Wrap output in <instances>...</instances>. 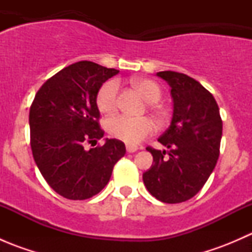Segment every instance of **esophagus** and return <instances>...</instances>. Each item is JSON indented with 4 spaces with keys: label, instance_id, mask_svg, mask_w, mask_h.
<instances>
[{
    "label": "esophagus",
    "instance_id": "obj_1",
    "mask_svg": "<svg viewBox=\"0 0 252 252\" xmlns=\"http://www.w3.org/2000/svg\"><path fill=\"white\" fill-rule=\"evenodd\" d=\"M138 150V146L135 145H126V152L131 154V152H135Z\"/></svg>",
    "mask_w": 252,
    "mask_h": 252
}]
</instances>
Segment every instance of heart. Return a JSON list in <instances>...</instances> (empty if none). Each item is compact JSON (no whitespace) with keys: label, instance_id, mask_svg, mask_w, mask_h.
<instances>
[{"label":"heart","instance_id":"obj_1","mask_svg":"<svg viewBox=\"0 0 252 252\" xmlns=\"http://www.w3.org/2000/svg\"><path fill=\"white\" fill-rule=\"evenodd\" d=\"M136 90L155 108L154 103L161 100L162 91L158 84L150 79H136L133 81ZM119 83L117 79L106 81L96 95V105L102 113H112L118 107ZM106 129L113 138L129 145H135L155 130V124L147 117H130L117 114L106 121Z\"/></svg>","mask_w":252,"mask_h":252}]
</instances>
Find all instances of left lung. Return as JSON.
<instances>
[{
  "label": "left lung",
  "instance_id": "obj_1",
  "mask_svg": "<svg viewBox=\"0 0 252 252\" xmlns=\"http://www.w3.org/2000/svg\"><path fill=\"white\" fill-rule=\"evenodd\" d=\"M171 86L173 117L158 141L169 151L147 146L154 162L142 174L152 196L166 204L194 197L217 163L222 139V118L208 90L187 74L172 70L157 73Z\"/></svg>",
  "mask_w": 252,
  "mask_h": 252
}]
</instances>
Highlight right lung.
<instances>
[{
  "label": "right lung",
  "instance_id": "right-lung-1",
  "mask_svg": "<svg viewBox=\"0 0 252 252\" xmlns=\"http://www.w3.org/2000/svg\"><path fill=\"white\" fill-rule=\"evenodd\" d=\"M119 70L80 61L47 79L30 106V146L47 184L69 200L90 199L110 182L113 167L126 155V145L106 139L98 119L96 95Z\"/></svg>",
  "mask_w": 252,
  "mask_h": 252
}]
</instances>
